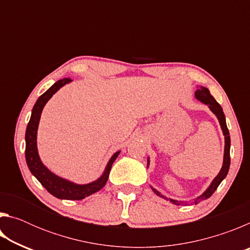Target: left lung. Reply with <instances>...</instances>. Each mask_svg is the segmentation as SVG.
I'll return each instance as SVG.
<instances>
[{"mask_svg":"<svg viewBox=\"0 0 250 250\" xmlns=\"http://www.w3.org/2000/svg\"><path fill=\"white\" fill-rule=\"evenodd\" d=\"M195 97H196V99L202 101L203 104L208 105V108L211 110V112H213L214 115L217 117L219 125H221V128L223 130L224 137H225V150H224L223 167L221 168V171H219L218 175L215 177L213 182H211V184L208 186V188H207L201 196H198L196 200H194V202H193L194 204H198L201 201H204V200H206V198H208L213 195V193L216 191L218 185L222 183V181L225 179L227 175L228 170H229V166H230V137H229V131H228L227 125H226V119H225V115H224V112H223V108L221 107V104H219L217 101L214 99V97L210 95L209 90L205 87H201L200 89H197L195 91ZM149 163H150V161H149V159H147V167H149ZM151 188L153 189V192L156 194V195L161 196L162 198H164V200H168L167 197L162 195V194L156 191L155 188ZM170 201L175 205L188 204L186 202H179L175 200H171V198H170Z\"/></svg>","mask_w":250,"mask_h":250,"instance_id":"left-lung-1","label":"left lung"}]
</instances>
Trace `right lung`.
Returning a JSON list of instances; mask_svg holds the SVG:
<instances>
[{
  "instance_id": "right-lung-1",
  "label": "right lung",
  "mask_w": 250,
  "mask_h": 250,
  "mask_svg": "<svg viewBox=\"0 0 250 250\" xmlns=\"http://www.w3.org/2000/svg\"><path fill=\"white\" fill-rule=\"evenodd\" d=\"M71 82L70 78H64L58 80L55 83L52 87L49 88L47 91H45L42 95L37 101L34 104L32 110V116L26 128V134H25V141H26V147H25V158H26V163L32 172V174L40 181V183L47 189V191L54 195L55 197L61 198V200H71V201H78L83 200V198L87 197L94 194L96 192L100 191L107 183L110 170L117 156L119 155L120 151L116 152L115 154L111 156L109 162L105 167V170L104 174L101 175L98 180L95 182H91L89 184L79 185L73 183V182L67 181L65 179L57 176L50 172L47 167H46L40 159L39 152H37V128H39L40 119L42 111H43L44 105L46 103L52 98V96L56 92L59 88H62L64 84Z\"/></svg>"
}]
</instances>
